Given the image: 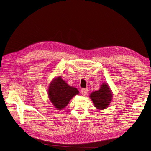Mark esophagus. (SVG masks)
Returning a JSON list of instances; mask_svg holds the SVG:
<instances>
[{
	"label": "esophagus",
	"instance_id": "34e87169",
	"mask_svg": "<svg viewBox=\"0 0 151 151\" xmlns=\"http://www.w3.org/2000/svg\"><path fill=\"white\" fill-rule=\"evenodd\" d=\"M88 89H86V88H83V89H81V92L82 95H86L87 93H88Z\"/></svg>",
	"mask_w": 151,
	"mask_h": 151
}]
</instances>
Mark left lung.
Instances as JSON below:
<instances>
[{
  "label": "left lung",
  "instance_id": "left-lung-1",
  "mask_svg": "<svg viewBox=\"0 0 151 151\" xmlns=\"http://www.w3.org/2000/svg\"><path fill=\"white\" fill-rule=\"evenodd\" d=\"M90 97L95 107L99 109H104L111 102L112 93L108 84H102L100 90L91 93Z\"/></svg>",
  "mask_w": 151,
  "mask_h": 151
}]
</instances>
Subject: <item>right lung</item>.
Returning a JSON list of instances; mask_svg holds the SVG:
<instances>
[{
    "instance_id": "1",
    "label": "right lung",
    "mask_w": 151,
    "mask_h": 151,
    "mask_svg": "<svg viewBox=\"0 0 151 151\" xmlns=\"http://www.w3.org/2000/svg\"><path fill=\"white\" fill-rule=\"evenodd\" d=\"M78 93V89L69 86L61 76L53 80L49 87V99L58 109L64 108L70 99Z\"/></svg>"
}]
</instances>
